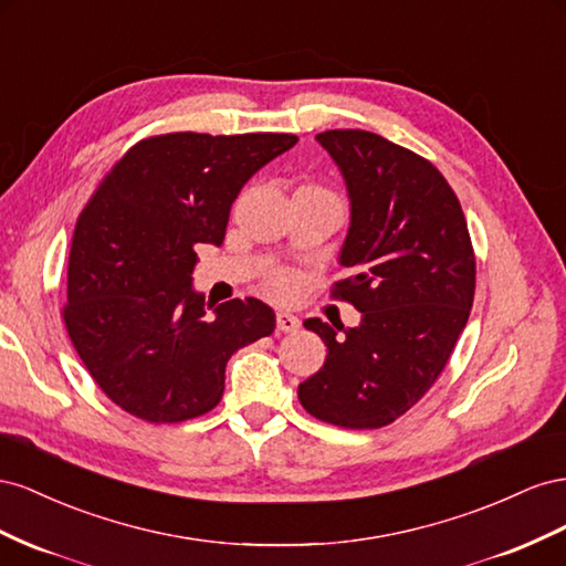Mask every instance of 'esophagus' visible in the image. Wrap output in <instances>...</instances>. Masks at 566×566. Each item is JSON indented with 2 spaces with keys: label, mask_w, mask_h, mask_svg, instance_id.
<instances>
[{
  "label": "esophagus",
  "mask_w": 566,
  "mask_h": 566,
  "mask_svg": "<svg viewBox=\"0 0 566 566\" xmlns=\"http://www.w3.org/2000/svg\"><path fill=\"white\" fill-rule=\"evenodd\" d=\"M301 319L296 315H292L289 311H280L277 313V329L280 332H298Z\"/></svg>",
  "instance_id": "34e87169"
}]
</instances>
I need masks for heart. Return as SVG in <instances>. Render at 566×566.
<instances>
[{
  "label": "heart",
  "mask_w": 566,
  "mask_h": 566,
  "mask_svg": "<svg viewBox=\"0 0 566 566\" xmlns=\"http://www.w3.org/2000/svg\"><path fill=\"white\" fill-rule=\"evenodd\" d=\"M272 286L277 289L280 294H289V292H292V289H294V280L289 277V274H277V277L272 280Z\"/></svg>",
  "instance_id": "heart-1"
}]
</instances>
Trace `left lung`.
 <instances>
[{
  "instance_id": "1",
  "label": "left lung",
  "mask_w": 566,
  "mask_h": 566,
  "mask_svg": "<svg viewBox=\"0 0 566 566\" xmlns=\"http://www.w3.org/2000/svg\"><path fill=\"white\" fill-rule=\"evenodd\" d=\"M315 139L350 199L338 261L355 274L336 282L332 296L353 303L363 319L336 331L319 317L303 322L325 342L327 360L298 386V400L327 424L379 429L443 373L472 311L474 249L455 191L427 158L367 130Z\"/></svg>"
}]
</instances>
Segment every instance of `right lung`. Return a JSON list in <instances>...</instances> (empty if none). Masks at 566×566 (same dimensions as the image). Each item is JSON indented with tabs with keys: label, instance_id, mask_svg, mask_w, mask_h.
Segmentation results:
<instances>
[{
	"label": "right lung",
	"instance_id": "obj_1",
	"mask_svg": "<svg viewBox=\"0 0 566 566\" xmlns=\"http://www.w3.org/2000/svg\"><path fill=\"white\" fill-rule=\"evenodd\" d=\"M296 142L280 133L142 139L83 208L63 322L92 379L125 412L151 424L206 415L222 398L232 353L274 332L263 301L216 305L193 292V247L222 244L241 187Z\"/></svg>",
	"mask_w": 566,
	"mask_h": 566
}]
</instances>
